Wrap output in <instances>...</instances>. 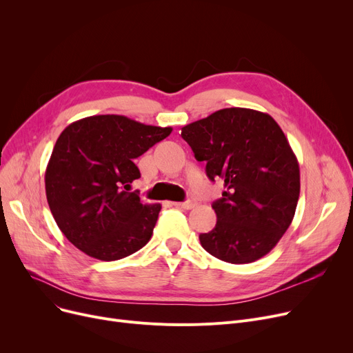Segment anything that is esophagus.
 Instances as JSON below:
<instances>
[{"label": "esophagus", "instance_id": "34e87169", "mask_svg": "<svg viewBox=\"0 0 353 353\" xmlns=\"http://www.w3.org/2000/svg\"><path fill=\"white\" fill-rule=\"evenodd\" d=\"M173 205L177 206V208L189 210V209H193V208L196 206V199L190 197V199H188L186 201H176V203H173Z\"/></svg>", "mask_w": 353, "mask_h": 353}]
</instances>
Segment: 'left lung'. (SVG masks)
Segmentation results:
<instances>
[{"label": "left lung", "instance_id": "8db88e82", "mask_svg": "<svg viewBox=\"0 0 353 353\" xmlns=\"http://www.w3.org/2000/svg\"><path fill=\"white\" fill-rule=\"evenodd\" d=\"M206 174L226 190L213 201L216 226L199 236L220 261L243 265L268 254L290 226L301 192L299 163L269 114L223 108L181 128Z\"/></svg>", "mask_w": 353, "mask_h": 353}]
</instances>
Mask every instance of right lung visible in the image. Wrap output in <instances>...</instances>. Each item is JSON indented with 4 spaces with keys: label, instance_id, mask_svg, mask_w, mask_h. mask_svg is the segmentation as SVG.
<instances>
[{
    "label": "right lung",
    "instance_id": "add662e5",
    "mask_svg": "<svg viewBox=\"0 0 353 353\" xmlns=\"http://www.w3.org/2000/svg\"><path fill=\"white\" fill-rule=\"evenodd\" d=\"M172 133L124 116H91L71 123L55 143L46 170V194L55 223L70 242L104 262L147 245L160 205H143L130 184L134 160Z\"/></svg>",
    "mask_w": 353,
    "mask_h": 353
}]
</instances>
